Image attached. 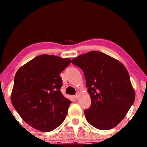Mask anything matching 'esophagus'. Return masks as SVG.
<instances>
[{
	"label": "esophagus",
	"mask_w": 147,
	"mask_h": 147,
	"mask_svg": "<svg viewBox=\"0 0 147 147\" xmlns=\"http://www.w3.org/2000/svg\"><path fill=\"white\" fill-rule=\"evenodd\" d=\"M79 95H80V93H78V92H77V93H76V94L75 95H74V97H75V98L76 99H77L78 98V96H79Z\"/></svg>",
	"instance_id": "34e87169"
}]
</instances>
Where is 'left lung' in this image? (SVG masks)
<instances>
[{"mask_svg":"<svg viewBox=\"0 0 147 147\" xmlns=\"http://www.w3.org/2000/svg\"><path fill=\"white\" fill-rule=\"evenodd\" d=\"M83 71L91 105L85 109L87 121L94 128L110 130L121 123L135 100L130 76L120 61L99 51L71 60Z\"/></svg>","mask_w":147,"mask_h":147,"instance_id":"8db88e82","label":"left lung"}]
</instances>
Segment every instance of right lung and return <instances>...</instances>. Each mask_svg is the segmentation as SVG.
I'll return each mask as SVG.
<instances>
[{
    "instance_id": "obj_1",
    "label": "right lung",
    "mask_w": 147,
    "mask_h": 147,
    "mask_svg": "<svg viewBox=\"0 0 147 147\" xmlns=\"http://www.w3.org/2000/svg\"><path fill=\"white\" fill-rule=\"evenodd\" d=\"M70 63L69 58L42 54L17 71L11 94L12 105L36 130L51 131L65 119L71 102L60 91L59 74Z\"/></svg>"
}]
</instances>
